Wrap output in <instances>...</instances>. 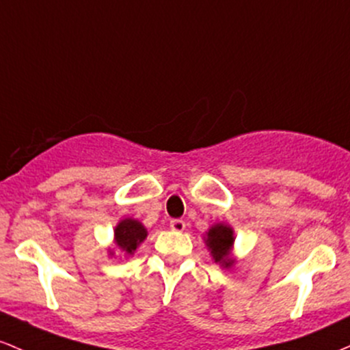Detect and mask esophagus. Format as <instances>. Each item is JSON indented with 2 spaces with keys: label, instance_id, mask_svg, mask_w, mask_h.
I'll return each instance as SVG.
<instances>
[{
  "label": "esophagus",
  "instance_id": "1",
  "mask_svg": "<svg viewBox=\"0 0 350 350\" xmlns=\"http://www.w3.org/2000/svg\"><path fill=\"white\" fill-rule=\"evenodd\" d=\"M170 228L172 231H176V233H180V231L185 230V221L180 218H175V219H170Z\"/></svg>",
  "mask_w": 350,
  "mask_h": 350
}]
</instances>
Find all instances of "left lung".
<instances>
[{
    "instance_id": "8db88e82",
    "label": "left lung",
    "mask_w": 350,
    "mask_h": 350,
    "mask_svg": "<svg viewBox=\"0 0 350 350\" xmlns=\"http://www.w3.org/2000/svg\"><path fill=\"white\" fill-rule=\"evenodd\" d=\"M233 230L226 225H215L208 231L206 245L211 250L215 262H219L223 268H230L234 260L230 256V250L233 246Z\"/></svg>"
}]
</instances>
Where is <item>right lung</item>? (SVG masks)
<instances>
[{
    "label": "right lung",
    "mask_w": 350,
    "mask_h": 350,
    "mask_svg": "<svg viewBox=\"0 0 350 350\" xmlns=\"http://www.w3.org/2000/svg\"><path fill=\"white\" fill-rule=\"evenodd\" d=\"M145 237H147V230H145L142 223H139L137 219H122L116 228L117 246L131 254L132 251H135L137 246L144 241Z\"/></svg>",
    "instance_id": "1"
}]
</instances>
